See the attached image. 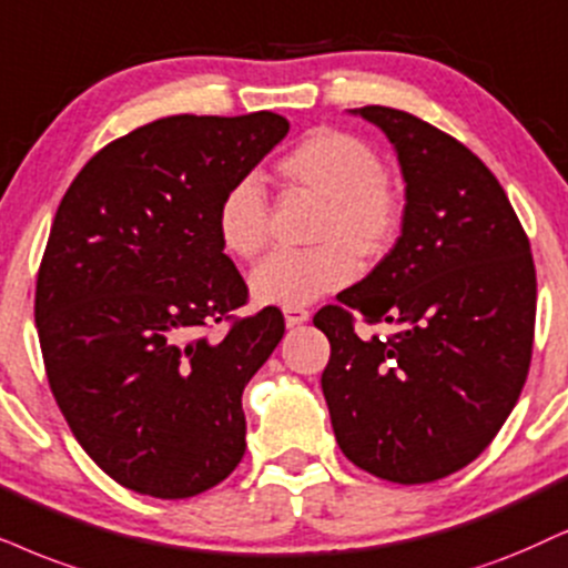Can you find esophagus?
Masks as SVG:
<instances>
[{
  "mask_svg": "<svg viewBox=\"0 0 568 568\" xmlns=\"http://www.w3.org/2000/svg\"><path fill=\"white\" fill-rule=\"evenodd\" d=\"M283 314H285V325H288V327L304 325V322H308V317H312V314H308L306 308H301V306H288V308H283Z\"/></svg>",
  "mask_w": 568,
  "mask_h": 568,
  "instance_id": "obj_1",
  "label": "esophagus"
}]
</instances>
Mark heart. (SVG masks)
Returning a JSON list of instances; mask_svg holds the SVG:
<instances>
[{"label":"heart","instance_id":"1","mask_svg":"<svg viewBox=\"0 0 568 568\" xmlns=\"http://www.w3.org/2000/svg\"><path fill=\"white\" fill-rule=\"evenodd\" d=\"M275 172L285 191L320 204L308 235L317 248L264 260L248 277L256 304H312L354 280V256L362 264H375L393 248L400 231V201L367 141L317 128L280 156ZM214 227L220 246L235 260H254L267 246L270 212L254 178H243L222 193Z\"/></svg>","mask_w":568,"mask_h":568}]
</instances>
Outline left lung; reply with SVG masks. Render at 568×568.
Returning a JSON list of instances; mask_svg holds the SVG:
<instances>
[{
	"instance_id": "8db88e82",
	"label": "left lung",
	"mask_w": 568,
	"mask_h": 568,
	"mask_svg": "<svg viewBox=\"0 0 568 568\" xmlns=\"http://www.w3.org/2000/svg\"><path fill=\"white\" fill-rule=\"evenodd\" d=\"M351 112L396 149L406 206L396 246L314 317L329 341L322 393L348 462L387 483H435L475 462L519 400L535 337L529 239L454 135L393 106ZM354 313L402 333L358 336Z\"/></svg>"
}]
</instances>
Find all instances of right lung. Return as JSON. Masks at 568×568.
<instances>
[{
    "label": "right lung",
    "instance_id": "add662e5",
    "mask_svg": "<svg viewBox=\"0 0 568 568\" xmlns=\"http://www.w3.org/2000/svg\"><path fill=\"white\" fill-rule=\"evenodd\" d=\"M288 128L275 112L154 120L93 154L60 201L36 280L49 387L128 490L191 498L243 458V387L285 322L267 306L204 335L248 293L214 214Z\"/></svg>",
    "mask_w": 568,
    "mask_h": 568
}]
</instances>
